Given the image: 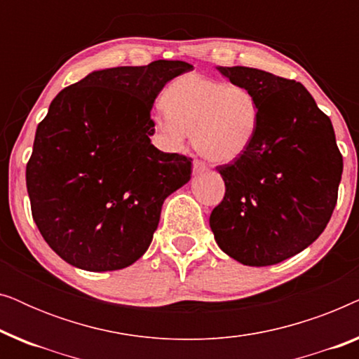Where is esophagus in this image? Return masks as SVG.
Listing matches in <instances>:
<instances>
[{
  "mask_svg": "<svg viewBox=\"0 0 359 359\" xmlns=\"http://www.w3.org/2000/svg\"><path fill=\"white\" fill-rule=\"evenodd\" d=\"M205 170H208V165H205L204 161H201V160H194V161H193V171H194L196 175L204 173Z\"/></svg>",
  "mask_w": 359,
  "mask_h": 359,
  "instance_id": "obj_1",
  "label": "esophagus"
}]
</instances>
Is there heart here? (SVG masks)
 Wrapping results in <instances>:
<instances>
[{"label":"heart","instance_id":"heart-1","mask_svg":"<svg viewBox=\"0 0 359 359\" xmlns=\"http://www.w3.org/2000/svg\"><path fill=\"white\" fill-rule=\"evenodd\" d=\"M161 106L165 116L155 117V129L163 144L178 150L193 135L194 149L217 163L238 158L257 134L258 101L243 85L186 73L163 91Z\"/></svg>","mask_w":359,"mask_h":359}]
</instances>
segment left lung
<instances>
[{"mask_svg": "<svg viewBox=\"0 0 359 359\" xmlns=\"http://www.w3.org/2000/svg\"><path fill=\"white\" fill-rule=\"evenodd\" d=\"M258 101L253 142L217 166L225 196L209 224L222 252L247 266L294 257L327 227L343 158L330 117L301 83L248 67H217Z\"/></svg>", "mask_w": 359, "mask_h": 359, "instance_id": "1", "label": "left lung"}]
</instances>
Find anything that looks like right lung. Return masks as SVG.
Returning a JSON list of instances; mask_svg holds the SVG:
<instances>
[{
    "label": "right lung",
    "mask_w": 359,
    "mask_h": 359,
    "mask_svg": "<svg viewBox=\"0 0 359 359\" xmlns=\"http://www.w3.org/2000/svg\"><path fill=\"white\" fill-rule=\"evenodd\" d=\"M193 65L156 60L93 72L53 97L37 126L26 184L53 252L85 271H116L150 247L163 201L191 180V158L151 145V106Z\"/></svg>",
    "instance_id": "add662e5"
}]
</instances>
